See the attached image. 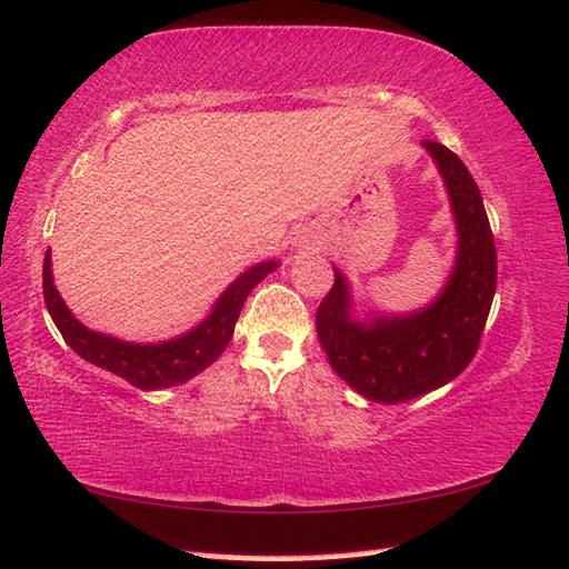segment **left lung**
<instances>
[{
	"label": "left lung",
	"mask_w": 569,
	"mask_h": 569,
	"mask_svg": "<svg viewBox=\"0 0 569 569\" xmlns=\"http://www.w3.org/2000/svg\"><path fill=\"white\" fill-rule=\"evenodd\" d=\"M451 193L458 222V263L431 308L395 320L359 325L349 320L345 276L317 308V339L335 373L373 402L415 400L463 373L478 353L497 288V249L478 183L460 157L425 140Z\"/></svg>",
	"instance_id": "left-lung-1"
}]
</instances>
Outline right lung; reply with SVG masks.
I'll return each mask as SVG.
<instances>
[{
	"instance_id": "1",
	"label": "right lung",
	"mask_w": 569,
	"mask_h": 569,
	"mask_svg": "<svg viewBox=\"0 0 569 569\" xmlns=\"http://www.w3.org/2000/svg\"><path fill=\"white\" fill-rule=\"evenodd\" d=\"M273 269L276 261L252 267L224 290L216 310L210 312L206 322L198 325L189 335L154 347L123 345V341L94 335L89 332L87 327L79 325L70 315V310L64 308L56 286H52L50 252H46L43 259V296L52 322H56L62 339L68 341V347L74 353L82 356L84 361L106 368V371L128 380L130 386H136L138 390H157L189 380L191 376L201 373L203 368H208L218 359L224 347L230 345L234 322L237 317H240L247 296L252 293V288Z\"/></svg>"
}]
</instances>
